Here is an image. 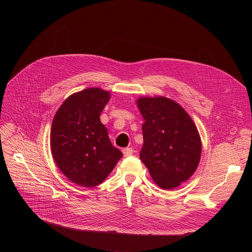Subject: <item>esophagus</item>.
<instances>
[{"instance_id":"1","label":"esophagus","mask_w":252,"mask_h":252,"mask_svg":"<svg viewBox=\"0 0 252 252\" xmlns=\"http://www.w3.org/2000/svg\"><path fill=\"white\" fill-rule=\"evenodd\" d=\"M123 152H124V155H125L126 157H127V156H130L131 154L134 153V149H133V148H125V149L123 150Z\"/></svg>"}]
</instances>
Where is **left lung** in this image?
Returning a JSON list of instances; mask_svg holds the SVG:
<instances>
[{
	"label": "left lung",
	"instance_id": "1",
	"mask_svg": "<svg viewBox=\"0 0 252 252\" xmlns=\"http://www.w3.org/2000/svg\"><path fill=\"white\" fill-rule=\"evenodd\" d=\"M137 104L145 121L141 160L160 188H176L199 163L201 141L197 127L178 103L165 97L140 98Z\"/></svg>",
	"mask_w": 252,
	"mask_h": 252
}]
</instances>
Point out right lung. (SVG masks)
I'll use <instances>...</instances> for the list:
<instances>
[{
  "label": "right lung",
  "mask_w": 252,
  "mask_h": 252,
  "mask_svg": "<svg viewBox=\"0 0 252 252\" xmlns=\"http://www.w3.org/2000/svg\"><path fill=\"white\" fill-rule=\"evenodd\" d=\"M109 99L108 92L86 89L66 99L53 119V158L63 175L79 186L101 184L123 157L100 121Z\"/></svg>",
  "instance_id": "add662e5"
}]
</instances>
